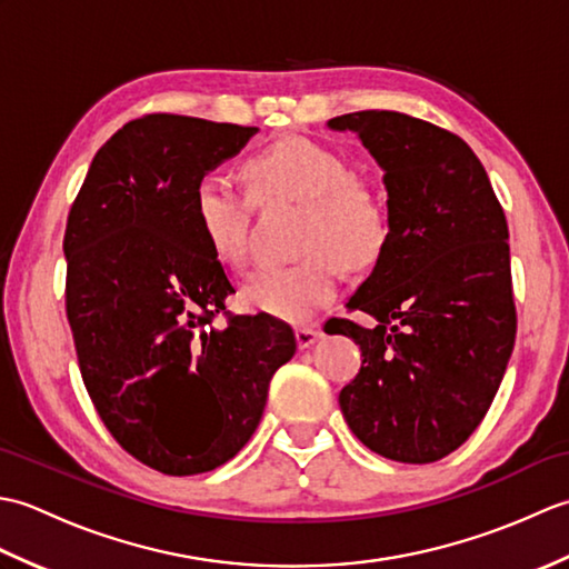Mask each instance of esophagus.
<instances>
[{"mask_svg": "<svg viewBox=\"0 0 569 569\" xmlns=\"http://www.w3.org/2000/svg\"><path fill=\"white\" fill-rule=\"evenodd\" d=\"M320 337H322V332L318 328H298L296 330V342H298L300 349L312 347L320 340Z\"/></svg>", "mask_w": 569, "mask_h": 569, "instance_id": "1", "label": "esophagus"}]
</instances>
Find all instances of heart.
I'll list each match as a JSON object with an SVG mask.
<instances>
[{
	"label": "heart",
	"mask_w": 569,
	"mask_h": 569,
	"mask_svg": "<svg viewBox=\"0 0 569 569\" xmlns=\"http://www.w3.org/2000/svg\"><path fill=\"white\" fill-rule=\"evenodd\" d=\"M244 178L257 200L293 198L298 217L291 266L263 269L241 286L244 308L283 322H308L330 303L342 278V263L365 269L389 241V220L371 192L361 188L342 153L306 139L286 137L253 153ZM192 220L212 257L241 269L249 259V202L222 178L204 176L192 190Z\"/></svg>",
	"instance_id": "b5f03b06"
}]
</instances>
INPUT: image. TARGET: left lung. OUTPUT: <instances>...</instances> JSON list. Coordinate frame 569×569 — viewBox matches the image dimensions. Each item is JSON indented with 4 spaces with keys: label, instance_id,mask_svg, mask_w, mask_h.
Listing matches in <instances>:
<instances>
[{
    "label": "left lung",
    "instance_id": "obj_1",
    "mask_svg": "<svg viewBox=\"0 0 569 569\" xmlns=\"http://www.w3.org/2000/svg\"><path fill=\"white\" fill-rule=\"evenodd\" d=\"M383 168L389 241L335 318L361 349L340 408L371 452L428 465L485 420L516 342L509 224L485 166L447 129L389 110L335 117Z\"/></svg>",
    "mask_w": 569,
    "mask_h": 569
}]
</instances>
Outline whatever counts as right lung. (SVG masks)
Returning a JSON list of instances; mask_svg holds the SVG:
<instances>
[{
  "instance_id": "1",
  "label": "right lung",
  "mask_w": 569,
  "mask_h": 569,
  "mask_svg": "<svg viewBox=\"0 0 569 569\" xmlns=\"http://www.w3.org/2000/svg\"><path fill=\"white\" fill-rule=\"evenodd\" d=\"M257 127L143 114L94 153L63 251L66 312L94 410L124 450L171 477L232 459L257 430L296 335L229 316L224 266L192 220V190ZM222 311L228 325L213 328Z\"/></svg>"
}]
</instances>
